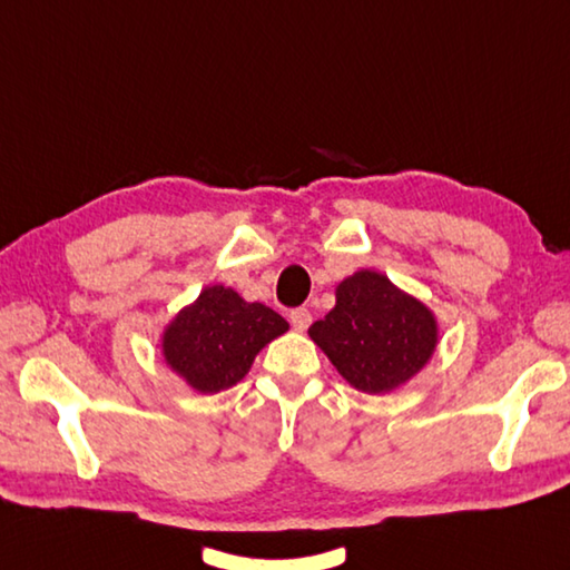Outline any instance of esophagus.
<instances>
[{
	"label": "esophagus",
	"mask_w": 570,
	"mask_h": 570,
	"mask_svg": "<svg viewBox=\"0 0 570 570\" xmlns=\"http://www.w3.org/2000/svg\"><path fill=\"white\" fill-rule=\"evenodd\" d=\"M291 325H294L296 330H308V325H311V321H313V315H311V311L308 308H294L291 311Z\"/></svg>",
	"instance_id": "34e87169"
}]
</instances>
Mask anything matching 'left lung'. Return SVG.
<instances>
[{"instance_id": "8db88e82", "label": "left lung", "mask_w": 570, "mask_h": 570, "mask_svg": "<svg viewBox=\"0 0 570 570\" xmlns=\"http://www.w3.org/2000/svg\"><path fill=\"white\" fill-rule=\"evenodd\" d=\"M335 296V308L315 321L308 335L356 391L389 393L430 362L434 315L389 276L362 269L347 276Z\"/></svg>"}]
</instances>
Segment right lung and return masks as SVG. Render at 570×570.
Instances as JSON below:
<instances>
[{"label":"right lung","instance_id":"1","mask_svg":"<svg viewBox=\"0 0 570 570\" xmlns=\"http://www.w3.org/2000/svg\"><path fill=\"white\" fill-rule=\"evenodd\" d=\"M286 330L279 313L216 284L165 327L163 354L194 391L218 393L245 379L257 352Z\"/></svg>","mask_w":570,"mask_h":570}]
</instances>
